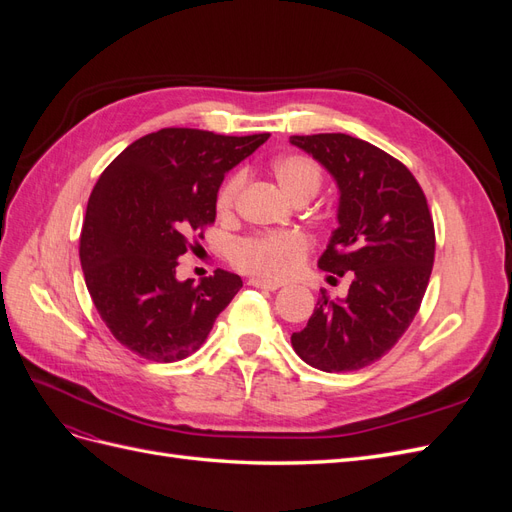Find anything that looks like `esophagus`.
I'll use <instances>...</instances> for the list:
<instances>
[{"label":"esophagus","instance_id":"esophagus-1","mask_svg":"<svg viewBox=\"0 0 512 512\" xmlns=\"http://www.w3.org/2000/svg\"><path fill=\"white\" fill-rule=\"evenodd\" d=\"M250 286L265 288V290H277V288H280V282H271V280H260V277H252Z\"/></svg>","mask_w":512,"mask_h":512}]
</instances>
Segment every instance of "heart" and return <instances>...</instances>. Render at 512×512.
Masks as SVG:
<instances>
[{
    "instance_id": "b5f03b06",
    "label": "heart",
    "mask_w": 512,
    "mask_h": 512,
    "mask_svg": "<svg viewBox=\"0 0 512 512\" xmlns=\"http://www.w3.org/2000/svg\"><path fill=\"white\" fill-rule=\"evenodd\" d=\"M271 173L280 185V190L290 198L307 196L312 198L320 183L322 173L320 166L303 156V153H286V156L275 158L271 162ZM243 185L241 175H232L218 194V213L228 215L235 207L237 194ZM309 252V241L299 230H277L267 235H256L243 239L232 250V262L247 273L260 277H271V280H284L297 273Z\"/></svg>"
}]
</instances>
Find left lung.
Returning a JSON list of instances; mask_svg holds the SVG:
<instances>
[{"instance_id": "1", "label": "left lung", "mask_w": 512, "mask_h": 512, "mask_svg": "<svg viewBox=\"0 0 512 512\" xmlns=\"http://www.w3.org/2000/svg\"><path fill=\"white\" fill-rule=\"evenodd\" d=\"M333 177L337 228L318 267L352 275L346 299L322 292L292 348L320 371H352L378 361L421 307L436 252L427 198L410 170L348 134L290 136ZM331 277V275H329Z\"/></svg>"}]
</instances>
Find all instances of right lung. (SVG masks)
<instances>
[{
  "label": "right lung",
  "mask_w": 512,
  "mask_h": 512,
  "mask_svg": "<svg viewBox=\"0 0 512 512\" xmlns=\"http://www.w3.org/2000/svg\"><path fill=\"white\" fill-rule=\"evenodd\" d=\"M267 138L164 128L106 166L89 196L79 252L91 301L119 344L158 363L203 346L243 282L224 269L181 282L177 258L192 232L215 222L228 170Z\"/></svg>",
  "instance_id": "obj_1"
}]
</instances>
